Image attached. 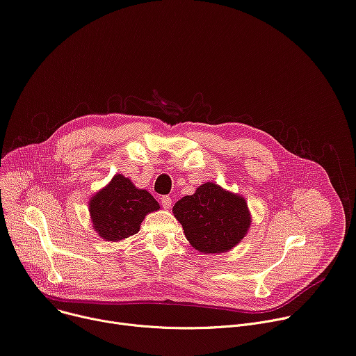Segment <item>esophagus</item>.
<instances>
[{"label": "esophagus", "instance_id": "34e87169", "mask_svg": "<svg viewBox=\"0 0 356 356\" xmlns=\"http://www.w3.org/2000/svg\"><path fill=\"white\" fill-rule=\"evenodd\" d=\"M161 205H163V208H165V209H170L171 208V205H172V200H171V196L170 195H164V196H161Z\"/></svg>", "mask_w": 356, "mask_h": 356}]
</instances>
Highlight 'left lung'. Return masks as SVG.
<instances>
[{"label": "left lung", "instance_id": "8db88e82", "mask_svg": "<svg viewBox=\"0 0 356 356\" xmlns=\"http://www.w3.org/2000/svg\"><path fill=\"white\" fill-rule=\"evenodd\" d=\"M186 239L200 252L222 253L238 245L250 226L245 198L207 182L174 205Z\"/></svg>", "mask_w": 356, "mask_h": 356}]
</instances>
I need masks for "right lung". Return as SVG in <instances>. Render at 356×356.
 Instances as JSON below:
<instances>
[{
  "instance_id": "right-lung-1",
  "label": "right lung",
  "mask_w": 356,
  "mask_h": 356,
  "mask_svg": "<svg viewBox=\"0 0 356 356\" xmlns=\"http://www.w3.org/2000/svg\"><path fill=\"white\" fill-rule=\"evenodd\" d=\"M90 216L103 239L115 242L138 232L147 213L160 205L145 189H137L129 178L115 175L90 201Z\"/></svg>"
}]
</instances>
